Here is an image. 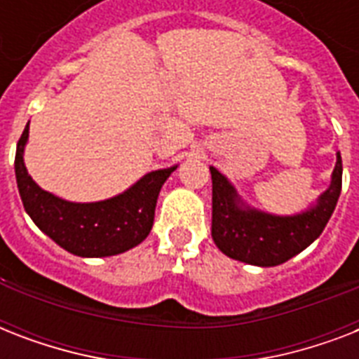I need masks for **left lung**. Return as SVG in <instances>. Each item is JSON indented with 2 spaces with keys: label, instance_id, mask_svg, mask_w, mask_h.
<instances>
[{
  "label": "left lung",
  "instance_id": "obj_1",
  "mask_svg": "<svg viewBox=\"0 0 359 359\" xmlns=\"http://www.w3.org/2000/svg\"><path fill=\"white\" fill-rule=\"evenodd\" d=\"M212 175V238L219 251L253 266H278L320 236L341 196L343 162L337 152L332 180L313 205L298 214L264 212L238 196L231 180L210 165Z\"/></svg>",
  "mask_w": 359,
  "mask_h": 359
}]
</instances>
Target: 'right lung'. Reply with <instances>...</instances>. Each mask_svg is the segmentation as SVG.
I'll use <instances>...</instances> for the list:
<instances>
[{
    "instance_id": "right-lung-1",
    "label": "right lung",
    "mask_w": 359,
    "mask_h": 359,
    "mask_svg": "<svg viewBox=\"0 0 359 359\" xmlns=\"http://www.w3.org/2000/svg\"><path fill=\"white\" fill-rule=\"evenodd\" d=\"M29 124L16 145L14 173L25 212L57 245L78 257H111L132 250L149 236L158 194L179 165L143 175L119 196L104 201L74 203L42 190L24 163Z\"/></svg>"
}]
</instances>
